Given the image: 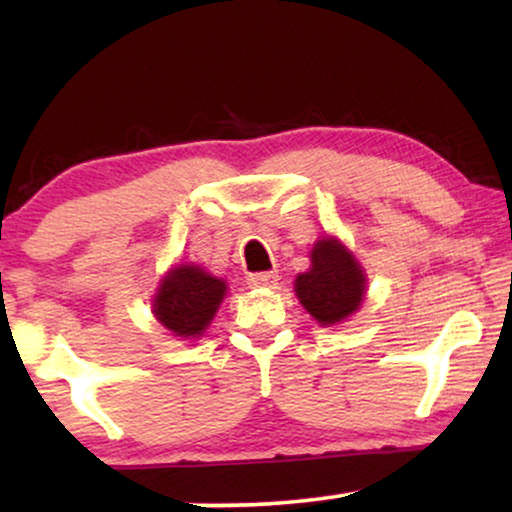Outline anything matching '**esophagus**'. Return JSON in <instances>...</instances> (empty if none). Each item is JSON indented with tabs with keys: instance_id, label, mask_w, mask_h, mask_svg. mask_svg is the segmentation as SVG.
<instances>
[{
	"instance_id": "esophagus-1",
	"label": "esophagus",
	"mask_w": 512,
	"mask_h": 512,
	"mask_svg": "<svg viewBox=\"0 0 512 512\" xmlns=\"http://www.w3.org/2000/svg\"><path fill=\"white\" fill-rule=\"evenodd\" d=\"M279 282V272H256L249 275L251 289H272Z\"/></svg>"
}]
</instances>
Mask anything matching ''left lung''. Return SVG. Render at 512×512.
<instances>
[{
  "label": "left lung",
  "instance_id": "left-lung-1",
  "mask_svg": "<svg viewBox=\"0 0 512 512\" xmlns=\"http://www.w3.org/2000/svg\"><path fill=\"white\" fill-rule=\"evenodd\" d=\"M368 277L338 237L324 235L310 251V270L300 272L293 291L319 326H338L361 310Z\"/></svg>",
  "mask_w": 512,
  "mask_h": 512
}]
</instances>
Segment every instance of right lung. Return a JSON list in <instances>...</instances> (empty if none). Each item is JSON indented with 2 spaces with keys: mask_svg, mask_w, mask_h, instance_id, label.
<instances>
[{
  "mask_svg": "<svg viewBox=\"0 0 512 512\" xmlns=\"http://www.w3.org/2000/svg\"><path fill=\"white\" fill-rule=\"evenodd\" d=\"M228 284L195 263H177L160 279L151 312L174 338L198 340L212 324Z\"/></svg>",
  "mask_w": 512,
  "mask_h": 512,
  "instance_id": "obj_1",
  "label": "right lung"
}]
</instances>
